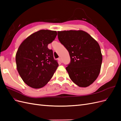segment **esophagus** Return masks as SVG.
<instances>
[{"label":"esophagus","mask_w":121,"mask_h":121,"mask_svg":"<svg viewBox=\"0 0 121 121\" xmlns=\"http://www.w3.org/2000/svg\"><path fill=\"white\" fill-rule=\"evenodd\" d=\"M58 60L59 61L60 63H62V60H61V59L60 57H59V58H58Z\"/></svg>","instance_id":"esophagus-1"}]
</instances>
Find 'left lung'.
Segmentation results:
<instances>
[{
  "mask_svg": "<svg viewBox=\"0 0 121 121\" xmlns=\"http://www.w3.org/2000/svg\"><path fill=\"white\" fill-rule=\"evenodd\" d=\"M58 38L69 52L71 63L66 67L69 78L76 85L92 84L100 71L102 56L98 43L82 30L58 31Z\"/></svg>",
  "mask_w": 121,
  "mask_h": 121,
  "instance_id": "8db88e82",
  "label": "left lung"
}]
</instances>
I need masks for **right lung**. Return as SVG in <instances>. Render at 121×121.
Returning <instances> with one entry per match:
<instances>
[{
	"mask_svg": "<svg viewBox=\"0 0 121 121\" xmlns=\"http://www.w3.org/2000/svg\"><path fill=\"white\" fill-rule=\"evenodd\" d=\"M57 35L56 31L41 30L22 42L16 56L17 69L23 81L33 88L46 85L58 66L53 52L48 48Z\"/></svg>",
	"mask_w": 121,
	"mask_h": 121,
	"instance_id": "1",
	"label": "right lung"
}]
</instances>
